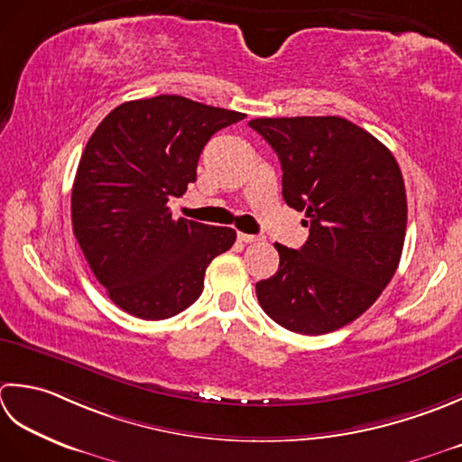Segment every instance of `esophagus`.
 I'll list each match as a JSON object with an SVG mask.
<instances>
[{"mask_svg": "<svg viewBox=\"0 0 462 462\" xmlns=\"http://www.w3.org/2000/svg\"><path fill=\"white\" fill-rule=\"evenodd\" d=\"M237 237H239V241H243V243H257V241H261L259 235H249V233H239Z\"/></svg>", "mask_w": 462, "mask_h": 462, "instance_id": "1", "label": "esophagus"}]
</instances>
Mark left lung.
Wrapping results in <instances>:
<instances>
[{
	"label": "left lung",
	"mask_w": 462,
	"mask_h": 462,
	"mask_svg": "<svg viewBox=\"0 0 462 462\" xmlns=\"http://www.w3.org/2000/svg\"><path fill=\"white\" fill-rule=\"evenodd\" d=\"M275 149L283 199L305 211L300 249L275 243L279 271L255 285L263 310L293 333L325 335L361 317L399 267L407 193L397 159L343 117L249 121Z\"/></svg>",
	"instance_id": "1"
}]
</instances>
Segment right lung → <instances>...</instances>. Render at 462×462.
<instances>
[{"instance_id":"obj_1","label":"right lung","mask_w":462,"mask_h":462,"mask_svg":"<svg viewBox=\"0 0 462 462\" xmlns=\"http://www.w3.org/2000/svg\"><path fill=\"white\" fill-rule=\"evenodd\" d=\"M239 111L181 96L121 103L93 131L71 189L73 235L125 313L162 321L199 299L205 269L237 233L173 219L167 201L197 179L207 141Z\"/></svg>"}]
</instances>
